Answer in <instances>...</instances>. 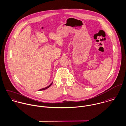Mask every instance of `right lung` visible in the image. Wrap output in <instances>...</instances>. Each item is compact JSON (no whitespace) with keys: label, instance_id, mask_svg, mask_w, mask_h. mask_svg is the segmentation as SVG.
Here are the masks:
<instances>
[{"label":"right lung","instance_id":"add662e5","mask_svg":"<svg viewBox=\"0 0 126 126\" xmlns=\"http://www.w3.org/2000/svg\"><path fill=\"white\" fill-rule=\"evenodd\" d=\"M52 83H53V82L49 85V86H47V87H45V88H42V89H40V90H38V91H42V90H46V89H47L48 88H49L51 85H52Z\"/></svg>","mask_w":126,"mask_h":126}]
</instances>
